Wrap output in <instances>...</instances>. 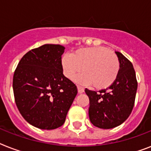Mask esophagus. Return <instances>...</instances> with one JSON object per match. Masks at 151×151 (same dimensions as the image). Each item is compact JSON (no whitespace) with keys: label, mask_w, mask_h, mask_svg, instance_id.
<instances>
[{"label":"esophagus","mask_w":151,"mask_h":151,"mask_svg":"<svg viewBox=\"0 0 151 151\" xmlns=\"http://www.w3.org/2000/svg\"><path fill=\"white\" fill-rule=\"evenodd\" d=\"M78 90L79 93H83V92H85V88L81 87V86H79V85H78Z\"/></svg>","instance_id":"34e87169"}]
</instances>
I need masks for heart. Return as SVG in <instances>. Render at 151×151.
Wrapping results in <instances>:
<instances>
[{
	"label": "heart",
	"instance_id": "1",
	"mask_svg": "<svg viewBox=\"0 0 151 151\" xmlns=\"http://www.w3.org/2000/svg\"><path fill=\"white\" fill-rule=\"evenodd\" d=\"M62 69L68 79H73L82 70L84 73L77 77V81L85 85L93 84L97 89H103L117 80L120 63L114 52L99 46L80 48L71 55H64Z\"/></svg>",
	"mask_w": 151,
	"mask_h": 151
}]
</instances>
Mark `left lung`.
Instances as JSON below:
<instances>
[{
    "label": "left lung",
    "mask_w": 151,
    "mask_h": 151,
    "mask_svg": "<svg viewBox=\"0 0 151 151\" xmlns=\"http://www.w3.org/2000/svg\"><path fill=\"white\" fill-rule=\"evenodd\" d=\"M115 53L120 70L114 83L99 92L85 90L89 98L90 122L99 129H113L122 124L129 117L135 103L138 83L133 66L121 52Z\"/></svg>",
    "instance_id": "1"
}]
</instances>
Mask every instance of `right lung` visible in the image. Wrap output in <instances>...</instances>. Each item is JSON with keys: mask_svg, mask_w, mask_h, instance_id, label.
Instances as JSON below:
<instances>
[{"mask_svg": "<svg viewBox=\"0 0 151 151\" xmlns=\"http://www.w3.org/2000/svg\"><path fill=\"white\" fill-rule=\"evenodd\" d=\"M63 46L44 45L26 53L13 76V92L23 118L41 129L62 126L78 88L62 69Z\"/></svg>", "mask_w": 151, "mask_h": 151, "instance_id": "1", "label": "right lung"}]
</instances>
